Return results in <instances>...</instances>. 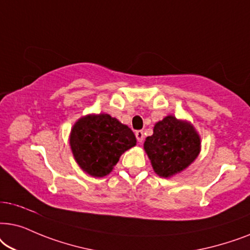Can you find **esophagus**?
Here are the masks:
<instances>
[{
  "label": "esophagus",
  "instance_id": "obj_1",
  "mask_svg": "<svg viewBox=\"0 0 250 250\" xmlns=\"http://www.w3.org/2000/svg\"><path fill=\"white\" fill-rule=\"evenodd\" d=\"M135 135H136V138H137V141L139 143H142L143 141H144L145 136H144V131H143V130H137L135 132Z\"/></svg>",
  "mask_w": 250,
  "mask_h": 250
}]
</instances>
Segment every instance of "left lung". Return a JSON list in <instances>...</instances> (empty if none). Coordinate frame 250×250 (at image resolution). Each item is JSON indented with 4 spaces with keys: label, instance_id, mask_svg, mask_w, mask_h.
Returning <instances> with one entry per match:
<instances>
[{
    "label": "left lung",
    "instance_id": "8db88e82",
    "mask_svg": "<svg viewBox=\"0 0 250 250\" xmlns=\"http://www.w3.org/2000/svg\"><path fill=\"white\" fill-rule=\"evenodd\" d=\"M200 136L189 122L166 116L155 123L144 143L152 167L160 177H171L188 167L200 153Z\"/></svg>",
    "mask_w": 250,
    "mask_h": 250
}]
</instances>
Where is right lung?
I'll return each instance as SVG.
<instances>
[{"label": "right lung", "instance_id": "add662e5", "mask_svg": "<svg viewBox=\"0 0 250 250\" xmlns=\"http://www.w3.org/2000/svg\"><path fill=\"white\" fill-rule=\"evenodd\" d=\"M128 125L108 114H89L79 119L69 135L73 155L80 168L94 177L113 170L120 156L136 145Z\"/></svg>", "mask_w": 250, "mask_h": 250}]
</instances>
